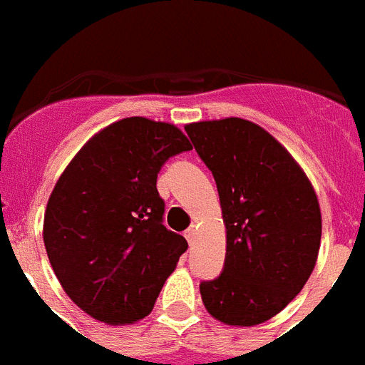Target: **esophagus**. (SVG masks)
Returning a JSON list of instances; mask_svg holds the SVG:
<instances>
[{"label": "esophagus", "mask_w": 365, "mask_h": 365, "mask_svg": "<svg viewBox=\"0 0 365 365\" xmlns=\"http://www.w3.org/2000/svg\"><path fill=\"white\" fill-rule=\"evenodd\" d=\"M196 235H197V232H196V228H194V226H192V228H188L185 232L186 241H188L190 245H194V241H196Z\"/></svg>", "instance_id": "1"}]
</instances>
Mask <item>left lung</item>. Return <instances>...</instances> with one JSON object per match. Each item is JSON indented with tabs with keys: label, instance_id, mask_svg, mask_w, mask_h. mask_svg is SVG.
Segmentation results:
<instances>
[{
	"label": "left lung",
	"instance_id": "8db88e82",
	"mask_svg": "<svg viewBox=\"0 0 365 365\" xmlns=\"http://www.w3.org/2000/svg\"><path fill=\"white\" fill-rule=\"evenodd\" d=\"M217 180L226 226V262L200 284L212 319L256 326L292 302L319 258L322 215L294 156L255 122L230 116L185 126Z\"/></svg>",
	"mask_w": 365,
	"mask_h": 365
}]
</instances>
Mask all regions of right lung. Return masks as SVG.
<instances>
[{
  "label": "right lung",
  "instance_id": "right-lung-1",
  "mask_svg": "<svg viewBox=\"0 0 365 365\" xmlns=\"http://www.w3.org/2000/svg\"><path fill=\"white\" fill-rule=\"evenodd\" d=\"M169 122L116 120L84 143L46 203L43 241L71 302L105 324H133L154 307L188 249L162 224L156 179L165 160L190 150Z\"/></svg>",
  "mask_w": 365,
  "mask_h": 365
}]
</instances>
